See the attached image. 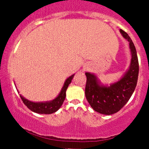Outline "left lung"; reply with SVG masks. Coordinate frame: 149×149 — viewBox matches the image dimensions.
<instances>
[{
  "label": "left lung",
  "mask_w": 149,
  "mask_h": 149,
  "mask_svg": "<svg viewBox=\"0 0 149 149\" xmlns=\"http://www.w3.org/2000/svg\"><path fill=\"white\" fill-rule=\"evenodd\" d=\"M120 32L129 42L132 55L130 68L123 77L110 86H104L94 74L86 73V98L96 112L103 115H112L120 110L130 100L138 81L139 64L136 47L128 34L122 29Z\"/></svg>",
  "instance_id": "8db88e82"
}]
</instances>
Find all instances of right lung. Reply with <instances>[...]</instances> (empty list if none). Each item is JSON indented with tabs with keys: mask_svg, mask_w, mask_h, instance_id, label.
I'll use <instances>...</instances> for the list:
<instances>
[{
	"mask_svg": "<svg viewBox=\"0 0 149 149\" xmlns=\"http://www.w3.org/2000/svg\"><path fill=\"white\" fill-rule=\"evenodd\" d=\"M73 76H74V74L70 76V77L66 79L60 94L52 101L47 102H30L25 98H24L22 95H20L21 99L23 101L24 104L32 112L40 114L53 113V112H55L57 110H58L59 108L61 107V105L63 104V103L66 96V90H67L68 85L71 82Z\"/></svg>",
	"mask_w": 149,
	"mask_h": 149,
	"instance_id": "right-lung-1",
	"label": "right lung"
}]
</instances>
